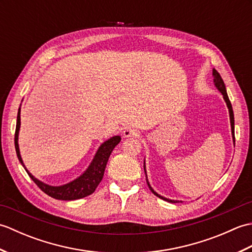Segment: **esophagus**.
<instances>
[{
    "label": "esophagus",
    "mask_w": 252,
    "mask_h": 252,
    "mask_svg": "<svg viewBox=\"0 0 252 252\" xmlns=\"http://www.w3.org/2000/svg\"><path fill=\"white\" fill-rule=\"evenodd\" d=\"M140 132L135 129H131V127H126L125 131H123V136L125 137H132V136H138Z\"/></svg>",
    "instance_id": "obj_1"
}]
</instances>
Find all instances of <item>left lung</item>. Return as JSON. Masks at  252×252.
<instances>
[{
	"label": "left lung",
	"mask_w": 252,
	"mask_h": 252,
	"mask_svg": "<svg viewBox=\"0 0 252 252\" xmlns=\"http://www.w3.org/2000/svg\"><path fill=\"white\" fill-rule=\"evenodd\" d=\"M212 74H213V77H215V80H213V81H215V85L217 87V89H218L219 91H220V92L222 93V95H223V98H224V100H225V103H226V105H227V108H228V111H229V119H231L232 135H233V140H234V142H235V133H234V112H233V108H232V104H231V101H229V98H228L227 93H226L225 84H224V82H223V79L221 78L220 73H219V72L216 70V69H213ZM144 170H145V161H144ZM145 173H146V170H145ZM146 176H147V175H146ZM146 181H147V178H146ZM147 184H148L149 189H151V190L153 191V194H154V195H156L157 197L161 198V199H163V200H165V201H169V202H179L178 200H171V199H168V198L160 196L159 194H157V192L155 191V190L152 189V186L149 185L148 181H147Z\"/></svg>",
	"instance_id": "8db88e82"
}]
</instances>
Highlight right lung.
Segmentation results:
<instances>
[{
	"label": "right lung",
	"instance_id": "add662e5",
	"mask_svg": "<svg viewBox=\"0 0 252 252\" xmlns=\"http://www.w3.org/2000/svg\"><path fill=\"white\" fill-rule=\"evenodd\" d=\"M19 127H20V108L18 109L17 115V123H16V131H15V148L16 154H17L18 160L23 167L26 169L25 164L21 159L20 153H19V146H18V134H19ZM121 141L120 136H114L109 138L108 141L104 142L98 148L97 153H96L93 161L91 162L87 171L80 175L78 179L73 180L70 183H67L62 186H51L47 185L43 182L39 181L32 175L28 170L26 169L27 173L31 178V180L34 182L37 187L44 191L46 195H49L55 199L60 200H76L80 198L87 197L95 191L96 187L100 183L101 179L104 176L105 168L107 161H108L110 154L114 151V148L119 144Z\"/></svg>",
	"mask_w": 252,
	"mask_h": 252
}]
</instances>
